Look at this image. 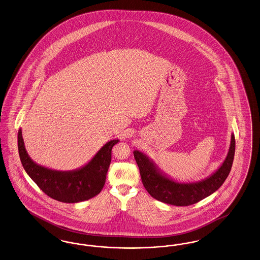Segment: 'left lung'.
<instances>
[{"label":"left lung","mask_w":260,"mask_h":260,"mask_svg":"<svg viewBox=\"0 0 260 260\" xmlns=\"http://www.w3.org/2000/svg\"><path fill=\"white\" fill-rule=\"evenodd\" d=\"M235 154V137L231 135L229 153L221 166L207 178L181 183L162 172L156 162L142 152L135 151V160L146 190L158 201L175 206H188L214 193L229 176Z\"/></svg>","instance_id":"8db88e82"}]
</instances>
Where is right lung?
<instances>
[{"label": "right lung", "instance_id": "obj_1", "mask_svg": "<svg viewBox=\"0 0 260 260\" xmlns=\"http://www.w3.org/2000/svg\"><path fill=\"white\" fill-rule=\"evenodd\" d=\"M119 141V139L108 141L83 167L60 171L35 162L26 151L21 128L17 135L21 164L26 173L45 194L64 203L85 201L102 191L111 162L112 148Z\"/></svg>", "mask_w": 260, "mask_h": 260}]
</instances>
